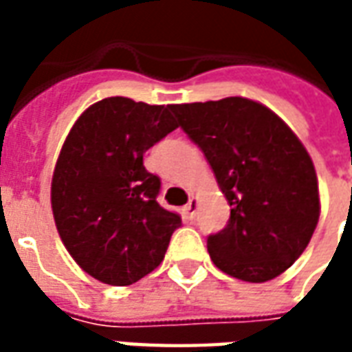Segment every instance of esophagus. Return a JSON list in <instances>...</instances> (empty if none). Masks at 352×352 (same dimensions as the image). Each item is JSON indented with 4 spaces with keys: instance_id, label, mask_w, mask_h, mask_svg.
<instances>
[{
    "instance_id": "34e87169",
    "label": "esophagus",
    "mask_w": 352,
    "mask_h": 352,
    "mask_svg": "<svg viewBox=\"0 0 352 352\" xmlns=\"http://www.w3.org/2000/svg\"><path fill=\"white\" fill-rule=\"evenodd\" d=\"M196 211H198V201L194 198L188 199V204L183 207V213L186 219H194L196 217Z\"/></svg>"
}]
</instances>
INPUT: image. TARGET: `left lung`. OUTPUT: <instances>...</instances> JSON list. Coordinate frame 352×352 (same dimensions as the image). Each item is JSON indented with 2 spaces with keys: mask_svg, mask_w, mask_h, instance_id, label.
Wrapping results in <instances>:
<instances>
[{
  "mask_svg": "<svg viewBox=\"0 0 352 352\" xmlns=\"http://www.w3.org/2000/svg\"><path fill=\"white\" fill-rule=\"evenodd\" d=\"M206 154L230 204V221L207 237L221 272L249 283L275 279L305 251L320 201L311 156L273 111L247 98L171 105Z\"/></svg>",
  "mask_w": 352,
  "mask_h": 352,
  "instance_id": "obj_1",
  "label": "left lung"
}]
</instances>
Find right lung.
Wrapping results in <instances>:
<instances>
[{
    "label": "right lung",
    "mask_w": 352,
    "mask_h": 352,
    "mask_svg": "<svg viewBox=\"0 0 352 352\" xmlns=\"http://www.w3.org/2000/svg\"><path fill=\"white\" fill-rule=\"evenodd\" d=\"M179 126L171 105L105 98L77 118L58 156L50 204L58 234L94 279L126 287L158 267L181 217L156 201L143 154Z\"/></svg>",
    "instance_id": "obj_1"
}]
</instances>
